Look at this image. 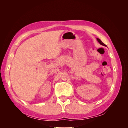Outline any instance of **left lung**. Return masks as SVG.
<instances>
[{
    "mask_svg": "<svg viewBox=\"0 0 128 128\" xmlns=\"http://www.w3.org/2000/svg\"><path fill=\"white\" fill-rule=\"evenodd\" d=\"M97 41L98 42L100 43V44H101V45H102V46H106V47H107V46H106V44H104V43H103L102 41H101V40H100L99 38H97Z\"/></svg>",
    "mask_w": 128,
    "mask_h": 128,
    "instance_id": "obj_1",
    "label": "left lung"
}]
</instances>
